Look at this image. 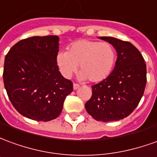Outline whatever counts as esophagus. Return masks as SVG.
Here are the masks:
<instances>
[{
  "instance_id": "34e87169",
  "label": "esophagus",
  "mask_w": 157,
  "mask_h": 157,
  "mask_svg": "<svg viewBox=\"0 0 157 157\" xmlns=\"http://www.w3.org/2000/svg\"><path fill=\"white\" fill-rule=\"evenodd\" d=\"M79 87H80V85L77 84V83H74V84H73V88H74V90H76V89H78Z\"/></svg>"
}]
</instances>
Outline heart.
Returning <instances> with one entry per match:
<instances>
[{
    "instance_id": "heart-1",
    "label": "heart",
    "mask_w": 157,
    "mask_h": 157,
    "mask_svg": "<svg viewBox=\"0 0 157 157\" xmlns=\"http://www.w3.org/2000/svg\"><path fill=\"white\" fill-rule=\"evenodd\" d=\"M116 60L115 48L110 43L79 39L69 45L66 52H59L56 63L66 78L81 71L80 77L91 82H100L111 74Z\"/></svg>"
}]
</instances>
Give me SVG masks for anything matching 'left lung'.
<instances>
[{
	"mask_svg": "<svg viewBox=\"0 0 157 157\" xmlns=\"http://www.w3.org/2000/svg\"><path fill=\"white\" fill-rule=\"evenodd\" d=\"M118 53L112 73L92 86V97L85 108L97 121H118L128 117L138 106L146 85V65L131 43L112 37H101Z\"/></svg>",
	"mask_w": 157,
	"mask_h": 157,
	"instance_id": "left-lung-1",
	"label": "left lung"
}]
</instances>
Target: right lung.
<instances>
[{
  "instance_id": "obj_1",
  "label": "right lung",
  "mask_w": 157,
  "mask_h": 157,
  "mask_svg": "<svg viewBox=\"0 0 157 157\" xmlns=\"http://www.w3.org/2000/svg\"><path fill=\"white\" fill-rule=\"evenodd\" d=\"M59 37H31L17 42L5 57L3 81L16 110L36 121L58 117L73 83L59 71Z\"/></svg>"
}]
</instances>
